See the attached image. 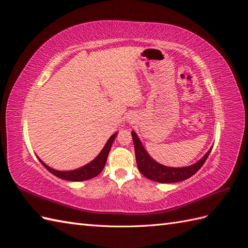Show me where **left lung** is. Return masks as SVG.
Listing matches in <instances>:
<instances>
[{
    "label": "left lung",
    "mask_w": 248,
    "mask_h": 248,
    "mask_svg": "<svg viewBox=\"0 0 248 248\" xmlns=\"http://www.w3.org/2000/svg\"><path fill=\"white\" fill-rule=\"evenodd\" d=\"M131 136L133 139L134 151H136V158L140 171L146 178L159 183H175L184 181V180L190 178L204 166L205 161L207 160L208 156L212 150V148L210 149L207 154L202 157L201 160H199L197 163L192 164L190 167L169 168L162 166V164H159L158 162H156L150 157L144 147H142L136 132L132 131Z\"/></svg>",
    "instance_id": "1"
}]
</instances>
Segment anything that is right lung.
I'll return each instance as SVG.
<instances>
[{
    "instance_id": "add662e5",
    "label": "right lung",
    "mask_w": 248,
    "mask_h": 248,
    "mask_svg": "<svg viewBox=\"0 0 248 248\" xmlns=\"http://www.w3.org/2000/svg\"><path fill=\"white\" fill-rule=\"evenodd\" d=\"M116 136H117V133L112 134V136L109 138V140L107 141L106 146H104V148L102 149V151L99 153V155L97 156L93 161L88 163L87 166L82 167L80 169L69 170V171H60V170H56L54 169H50L49 167L46 166V163L42 162L40 159H39V161L43 164L44 168L51 172L52 175H55L56 177L61 178L63 180H67V181H85V180L92 179L98 174H100L104 166H106L109 150L111 148L112 142H114V140H115Z\"/></svg>"
}]
</instances>
